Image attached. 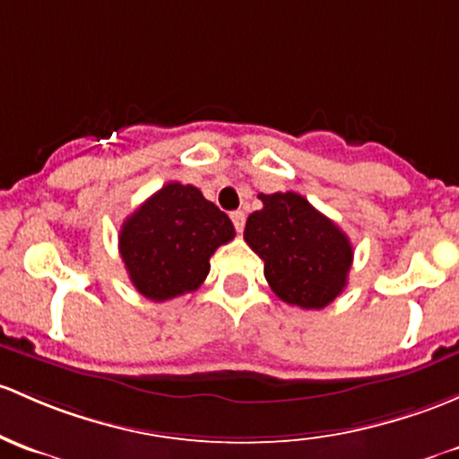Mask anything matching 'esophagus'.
Returning a JSON list of instances; mask_svg holds the SVG:
<instances>
[{
	"mask_svg": "<svg viewBox=\"0 0 459 459\" xmlns=\"http://www.w3.org/2000/svg\"><path fill=\"white\" fill-rule=\"evenodd\" d=\"M230 220H233L235 230H238V233H242V230H244V224H246V215H244V211H233V213H230Z\"/></svg>",
	"mask_w": 459,
	"mask_h": 459,
	"instance_id": "1",
	"label": "esophagus"
}]
</instances>
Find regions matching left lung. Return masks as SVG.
<instances>
[{"label":"left lung","mask_w":459,"mask_h":459,"mask_svg":"<svg viewBox=\"0 0 459 459\" xmlns=\"http://www.w3.org/2000/svg\"><path fill=\"white\" fill-rule=\"evenodd\" d=\"M262 211L248 215L244 239L264 259V274L281 301L303 310L330 306L347 286L350 239L299 193H259Z\"/></svg>","instance_id":"1"}]
</instances>
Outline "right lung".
Returning <instances> with one entry per match:
<instances>
[{"label":"right lung","instance_id":"add662e5","mask_svg":"<svg viewBox=\"0 0 459 459\" xmlns=\"http://www.w3.org/2000/svg\"><path fill=\"white\" fill-rule=\"evenodd\" d=\"M233 238V221L200 189L169 182L123 221L118 248L134 288L152 301H169L197 290L211 255Z\"/></svg>","mask_w":459,"mask_h":459}]
</instances>
